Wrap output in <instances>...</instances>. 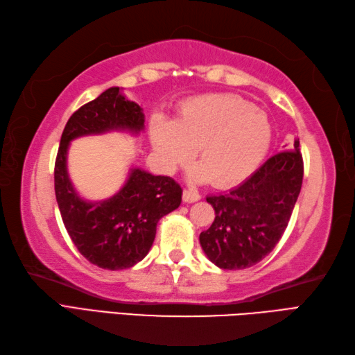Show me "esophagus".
<instances>
[{
    "label": "esophagus",
    "mask_w": 355,
    "mask_h": 355,
    "mask_svg": "<svg viewBox=\"0 0 355 355\" xmlns=\"http://www.w3.org/2000/svg\"><path fill=\"white\" fill-rule=\"evenodd\" d=\"M200 199V194L193 190V188H187V190H184V200L188 202V204H191V202H198Z\"/></svg>",
    "instance_id": "esophagus-1"
}]
</instances>
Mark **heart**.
Returning <instances> with one entry per match:
<instances>
[{
    "mask_svg": "<svg viewBox=\"0 0 355 355\" xmlns=\"http://www.w3.org/2000/svg\"><path fill=\"white\" fill-rule=\"evenodd\" d=\"M150 133L165 168L184 165L198 147L200 162L191 168V176L211 179L219 187L247 179L268 153L272 139L270 118L248 101L228 93L185 101L176 122L156 116Z\"/></svg>",
    "mask_w": 355,
    "mask_h": 355,
    "instance_id": "b5f03b06",
    "label": "heart"
}]
</instances>
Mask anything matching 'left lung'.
Masks as SVG:
<instances>
[{"label":"left lung","instance_id":"1","mask_svg":"<svg viewBox=\"0 0 355 355\" xmlns=\"http://www.w3.org/2000/svg\"><path fill=\"white\" fill-rule=\"evenodd\" d=\"M299 139L279 151L243 184L208 196L214 222L199 236L207 257L222 270H245L268 256L284 236L303 180Z\"/></svg>","mask_w":355,"mask_h":355}]
</instances>
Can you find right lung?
Instances as JSON below:
<instances>
[{
  "instance_id": "add662e5",
  "label": "right lung",
  "mask_w": 355,
  "mask_h": 355,
  "mask_svg": "<svg viewBox=\"0 0 355 355\" xmlns=\"http://www.w3.org/2000/svg\"><path fill=\"white\" fill-rule=\"evenodd\" d=\"M142 107L110 87L71 114L55 161V194L61 218L78 251L104 270H125L147 256L156 225L182 200V188L170 176L132 168L124 187L105 200L79 198L67 173L70 142L113 130L137 135L144 130Z\"/></svg>"
}]
</instances>
